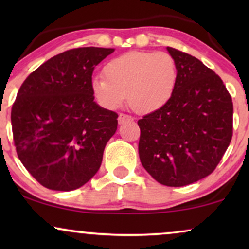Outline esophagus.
I'll list each match as a JSON object with an SVG mask.
<instances>
[{
	"label": "esophagus",
	"mask_w": 249,
	"mask_h": 249,
	"mask_svg": "<svg viewBox=\"0 0 249 249\" xmlns=\"http://www.w3.org/2000/svg\"><path fill=\"white\" fill-rule=\"evenodd\" d=\"M134 119L130 115H127V114H124V113H120L119 114V118H118V122L119 124H124L125 122H129V121H132Z\"/></svg>",
	"instance_id": "34e87169"
}]
</instances>
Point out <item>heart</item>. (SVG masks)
Segmentation results:
<instances>
[{
    "instance_id": "b5f03b06",
    "label": "heart",
    "mask_w": 249,
    "mask_h": 249,
    "mask_svg": "<svg viewBox=\"0 0 249 249\" xmlns=\"http://www.w3.org/2000/svg\"><path fill=\"white\" fill-rule=\"evenodd\" d=\"M105 77H95L91 94L102 107H118L128 95L129 105L142 114L162 108L171 98L177 81L173 57L165 52L132 51L107 61Z\"/></svg>"
}]
</instances>
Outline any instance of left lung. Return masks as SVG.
I'll list each match as a JSON object with an SVG mask.
<instances>
[{"label": "left lung", "instance_id": "8db88e82", "mask_svg": "<svg viewBox=\"0 0 249 249\" xmlns=\"http://www.w3.org/2000/svg\"><path fill=\"white\" fill-rule=\"evenodd\" d=\"M166 50L176 62V87L164 107L138 120V153L156 181L182 187L219 164L232 137L233 105L213 70L189 54Z\"/></svg>", "mask_w": 249, "mask_h": 249}]
</instances>
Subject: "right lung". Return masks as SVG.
I'll return each instance as SVG.
<instances>
[{"instance_id":"right-lung-1","label":"right lung","mask_w":249,"mask_h":249,"mask_svg":"<svg viewBox=\"0 0 249 249\" xmlns=\"http://www.w3.org/2000/svg\"><path fill=\"white\" fill-rule=\"evenodd\" d=\"M114 49L80 47L51 57L20 87L11 111L13 141L40 185L69 192L100 169L118 114L94 101V68Z\"/></svg>"}]
</instances>
